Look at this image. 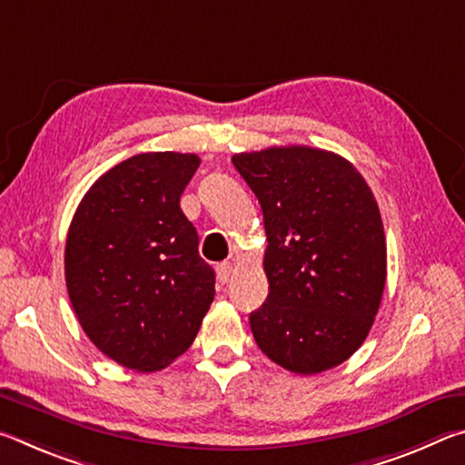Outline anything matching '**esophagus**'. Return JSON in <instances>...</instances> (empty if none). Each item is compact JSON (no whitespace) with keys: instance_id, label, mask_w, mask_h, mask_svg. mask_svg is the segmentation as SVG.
I'll list each match as a JSON object with an SVG mask.
<instances>
[{"instance_id":"esophagus-1","label":"esophagus","mask_w":465,"mask_h":465,"mask_svg":"<svg viewBox=\"0 0 465 465\" xmlns=\"http://www.w3.org/2000/svg\"><path fill=\"white\" fill-rule=\"evenodd\" d=\"M232 262H222V264H217V281L222 282H227L230 281V277H232Z\"/></svg>"}]
</instances>
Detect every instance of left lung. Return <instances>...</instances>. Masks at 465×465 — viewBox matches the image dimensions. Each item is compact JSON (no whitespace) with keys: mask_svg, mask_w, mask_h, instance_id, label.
Returning <instances> with one entry per match:
<instances>
[{"mask_svg":"<svg viewBox=\"0 0 465 465\" xmlns=\"http://www.w3.org/2000/svg\"><path fill=\"white\" fill-rule=\"evenodd\" d=\"M264 215L269 297L250 313L274 363L316 375L344 363L373 326L388 252L371 188L326 149L289 145L235 153Z\"/></svg>","mask_w":465,"mask_h":465,"instance_id":"left-lung-1","label":"left lung"}]
</instances>
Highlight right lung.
Instances as JSON below:
<instances>
[{"mask_svg": "<svg viewBox=\"0 0 465 465\" xmlns=\"http://www.w3.org/2000/svg\"><path fill=\"white\" fill-rule=\"evenodd\" d=\"M199 155L139 153L102 174L72 219L65 282L84 332L116 363L157 371L193 344L215 272L180 209Z\"/></svg>", "mask_w": 465, "mask_h": 465, "instance_id": "1", "label": "right lung"}]
</instances>
